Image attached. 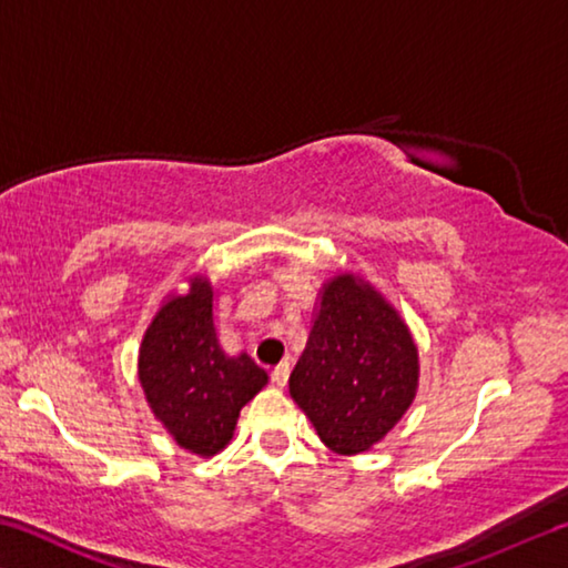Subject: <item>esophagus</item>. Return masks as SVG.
Instances as JSON below:
<instances>
[{
  "mask_svg": "<svg viewBox=\"0 0 568 568\" xmlns=\"http://www.w3.org/2000/svg\"><path fill=\"white\" fill-rule=\"evenodd\" d=\"M287 378H291V363L283 361L281 365H275V368H273V383H275V386L283 388Z\"/></svg>",
  "mask_w": 568,
  "mask_h": 568,
  "instance_id": "34e87169",
  "label": "esophagus"
}]
</instances>
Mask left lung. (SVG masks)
I'll use <instances>...</instances> for the list:
<instances>
[{"label":"left lung","mask_w":568,"mask_h":568,"mask_svg":"<svg viewBox=\"0 0 568 568\" xmlns=\"http://www.w3.org/2000/svg\"><path fill=\"white\" fill-rule=\"evenodd\" d=\"M291 396L325 446L368 450L403 418L418 390V348L396 307L363 277L323 283Z\"/></svg>","instance_id":"obj_1"}]
</instances>
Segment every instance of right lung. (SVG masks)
<instances>
[{
    "label": "right lung",
    "instance_id": "obj_1",
    "mask_svg": "<svg viewBox=\"0 0 568 568\" xmlns=\"http://www.w3.org/2000/svg\"><path fill=\"white\" fill-rule=\"evenodd\" d=\"M213 285L190 277L185 295H170L148 325L138 376L155 418L190 454L215 456L235 434L240 408L267 383L247 353L227 355L217 341Z\"/></svg>",
    "mask_w": 568,
    "mask_h": 568
}]
</instances>
